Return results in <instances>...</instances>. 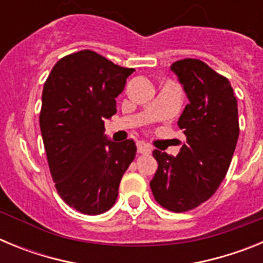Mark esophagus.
Segmentation results:
<instances>
[{
  "instance_id": "esophagus-1",
  "label": "esophagus",
  "mask_w": 263,
  "mask_h": 263,
  "mask_svg": "<svg viewBox=\"0 0 263 263\" xmlns=\"http://www.w3.org/2000/svg\"><path fill=\"white\" fill-rule=\"evenodd\" d=\"M137 148H138L139 154H150V153L153 152L152 146L147 145V143L143 142V141H139V142L137 143Z\"/></svg>"
}]
</instances>
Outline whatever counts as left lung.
<instances>
[{
  "label": "left lung",
  "mask_w": 263,
  "mask_h": 263,
  "mask_svg": "<svg viewBox=\"0 0 263 263\" xmlns=\"http://www.w3.org/2000/svg\"><path fill=\"white\" fill-rule=\"evenodd\" d=\"M190 103L178 121L187 137L176 157L153 152L158 168L150 182L154 199L171 212L191 211L206 201L228 173L240 134L233 88L197 59L171 66Z\"/></svg>",
  "instance_id": "8db88e82"
}]
</instances>
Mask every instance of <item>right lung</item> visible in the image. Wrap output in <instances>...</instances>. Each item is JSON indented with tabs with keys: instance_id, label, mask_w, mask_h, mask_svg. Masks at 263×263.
Segmentation results:
<instances>
[{
	"instance_id": "1",
	"label": "right lung",
	"mask_w": 263,
	"mask_h": 263,
	"mask_svg": "<svg viewBox=\"0 0 263 263\" xmlns=\"http://www.w3.org/2000/svg\"><path fill=\"white\" fill-rule=\"evenodd\" d=\"M133 72L83 50L62 58L43 87L39 124L51 176L63 200L85 215L115 205L136 157L133 139L113 142L104 126Z\"/></svg>"
}]
</instances>
